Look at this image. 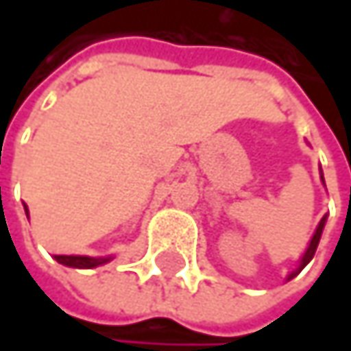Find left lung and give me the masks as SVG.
I'll use <instances>...</instances> for the list:
<instances>
[{"mask_svg": "<svg viewBox=\"0 0 351 351\" xmlns=\"http://www.w3.org/2000/svg\"><path fill=\"white\" fill-rule=\"evenodd\" d=\"M321 180H323V175H321ZM325 221H327V217H323L321 221H319V226H317V230H315V234H313V238H311V242H309V245H307V250H305V254H303V258H301V264H299V268L295 270V272H291L289 274V280L291 278H295L309 262H311V258L315 256V250H317V245H319V240H321V234H323V228H325Z\"/></svg>", "mask_w": 351, "mask_h": 351, "instance_id": "8db88e82", "label": "left lung"}]
</instances>
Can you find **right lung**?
I'll return each mask as SVG.
<instances>
[{
	"label": "right lung",
	"instance_id": "add662e5",
	"mask_svg": "<svg viewBox=\"0 0 351 351\" xmlns=\"http://www.w3.org/2000/svg\"><path fill=\"white\" fill-rule=\"evenodd\" d=\"M26 213H28V207H24ZM54 260L58 264H64V266H71V268H95V266H101L111 260V256L107 258H91V256H54Z\"/></svg>",
	"mask_w": 351,
	"mask_h": 351
}]
</instances>
